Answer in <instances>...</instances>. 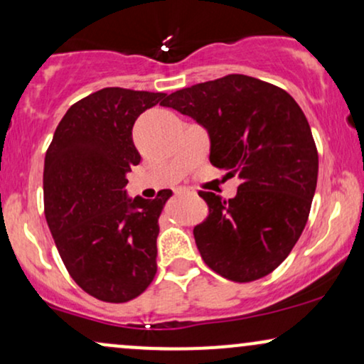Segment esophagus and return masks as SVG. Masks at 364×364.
<instances>
[{
    "label": "esophagus",
    "mask_w": 364,
    "mask_h": 364,
    "mask_svg": "<svg viewBox=\"0 0 364 364\" xmlns=\"http://www.w3.org/2000/svg\"><path fill=\"white\" fill-rule=\"evenodd\" d=\"M174 193H176V195H188V193H193V191L188 190V188H176V190H174Z\"/></svg>",
    "instance_id": "1"
}]
</instances>
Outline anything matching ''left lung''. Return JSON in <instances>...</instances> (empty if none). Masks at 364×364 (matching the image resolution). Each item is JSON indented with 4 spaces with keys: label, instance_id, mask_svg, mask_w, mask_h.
I'll return each mask as SVG.
<instances>
[{
    "label": "left lung",
    "instance_id": "left-lung-1",
    "mask_svg": "<svg viewBox=\"0 0 364 364\" xmlns=\"http://www.w3.org/2000/svg\"><path fill=\"white\" fill-rule=\"evenodd\" d=\"M162 106L202 124L212 166L241 179L235 198L198 193L208 205L207 219L193 229L203 262L235 282L269 275L301 236L318 178L301 107L286 90L248 75L176 90Z\"/></svg>",
    "mask_w": 364,
    "mask_h": 364
}]
</instances>
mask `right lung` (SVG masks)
<instances>
[{
	"instance_id": "1",
	"label": "right lung",
	"mask_w": 364,
	"mask_h": 364,
	"mask_svg": "<svg viewBox=\"0 0 364 364\" xmlns=\"http://www.w3.org/2000/svg\"><path fill=\"white\" fill-rule=\"evenodd\" d=\"M162 92L107 87L75 102L44 161V214L66 270L87 294L127 303L157 272L161 198H128L127 173L140 162L132 129Z\"/></svg>"
}]
</instances>
